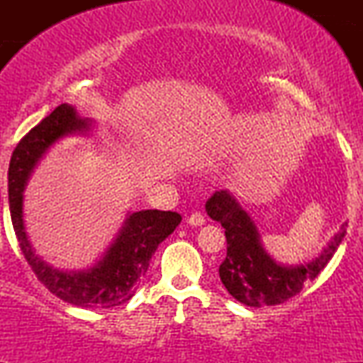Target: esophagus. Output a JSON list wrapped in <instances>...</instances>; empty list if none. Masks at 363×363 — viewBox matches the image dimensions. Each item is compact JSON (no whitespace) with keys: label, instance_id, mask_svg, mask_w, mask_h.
<instances>
[{"label":"esophagus","instance_id":"esophagus-1","mask_svg":"<svg viewBox=\"0 0 363 363\" xmlns=\"http://www.w3.org/2000/svg\"><path fill=\"white\" fill-rule=\"evenodd\" d=\"M205 216H203L201 213H193L187 218V223L191 225V227H201V225H205Z\"/></svg>","mask_w":363,"mask_h":363}]
</instances>
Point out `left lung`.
<instances>
[{"mask_svg":"<svg viewBox=\"0 0 363 363\" xmlns=\"http://www.w3.org/2000/svg\"><path fill=\"white\" fill-rule=\"evenodd\" d=\"M206 213L222 223L227 237V256L218 269L220 280L235 301L249 307L278 306L297 295L303 283L314 280L323 272L348 227V222L341 225L312 259L283 264L266 251L251 215L230 191H216L206 201Z\"/></svg>","mask_w":363,"mask_h":363,"instance_id":"8db88e82","label":"left lung"}]
</instances>
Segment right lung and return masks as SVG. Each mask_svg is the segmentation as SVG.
I'll return each instance as SVG.
<instances>
[{"label":"right lung","instance_id":"1","mask_svg":"<svg viewBox=\"0 0 363 363\" xmlns=\"http://www.w3.org/2000/svg\"><path fill=\"white\" fill-rule=\"evenodd\" d=\"M95 121L82 118L69 104H61L16 145L8 169V201L11 222L25 259L45 289L61 301L83 309H109L135 295L136 283L147 273L152 254L176 230L182 216L176 211L141 210L128 213L109 247L91 266L57 269L32 247L23 220V191L45 153L66 136H86Z\"/></svg>","mask_w":363,"mask_h":363}]
</instances>
